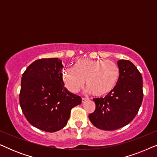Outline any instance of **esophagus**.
Wrapping results in <instances>:
<instances>
[{"label": "esophagus", "mask_w": 157, "mask_h": 157, "mask_svg": "<svg viewBox=\"0 0 157 157\" xmlns=\"http://www.w3.org/2000/svg\"><path fill=\"white\" fill-rule=\"evenodd\" d=\"M87 100H89V98H81V101H82V103H84L85 101H86Z\"/></svg>", "instance_id": "34e87169"}]
</instances>
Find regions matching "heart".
<instances>
[{"label": "heart", "instance_id": "obj_1", "mask_svg": "<svg viewBox=\"0 0 157 157\" xmlns=\"http://www.w3.org/2000/svg\"><path fill=\"white\" fill-rule=\"evenodd\" d=\"M119 70L114 62L104 60L79 59L74 68L62 71V79L66 89L76 93L86 83L87 91L96 96H104L113 91L119 80Z\"/></svg>", "mask_w": 157, "mask_h": 157}]
</instances>
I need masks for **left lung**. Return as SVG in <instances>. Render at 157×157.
<instances>
[{
    "mask_svg": "<svg viewBox=\"0 0 157 157\" xmlns=\"http://www.w3.org/2000/svg\"><path fill=\"white\" fill-rule=\"evenodd\" d=\"M117 64L119 76L115 88L104 98H94L96 109L89 115L92 124L102 130H116L127 125L142 103L141 73L128 60H119Z\"/></svg>",
    "mask_w": 157,
    "mask_h": 157,
    "instance_id": "1",
    "label": "left lung"
}]
</instances>
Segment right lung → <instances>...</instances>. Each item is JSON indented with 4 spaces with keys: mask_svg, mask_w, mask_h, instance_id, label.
I'll return each instance as SVG.
<instances>
[{
    "mask_svg": "<svg viewBox=\"0 0 157 157\" xmlns=\"http://www.w3.org/2000/svg\"><path fill=\"white\" fill-rule=\"evenodd\" d=\"M63 66L58 58L36 60L21 78L20 105L25 117L34 127L48 132L63 128L73 107L81 104L62 79Z\"/></svg>",
    "mask_w": 157,
    "mask_h": 157,
    "instance_id": "1",
    "label": "right lung"
}]
</instances>
